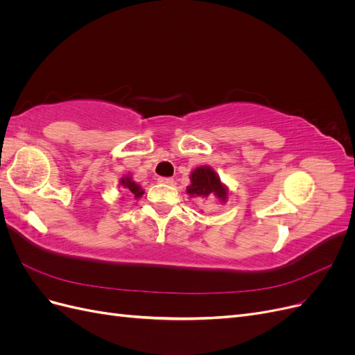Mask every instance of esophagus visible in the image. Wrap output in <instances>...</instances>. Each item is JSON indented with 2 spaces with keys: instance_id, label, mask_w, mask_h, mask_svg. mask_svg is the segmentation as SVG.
Wrapping results in <instances>:
<instances>
[{
  "instance_id": "34e87169",
  "label": "esophagus",
  "mask_w": 355,
  "mask_h": 355,
  "mask_svg": "<svg viewBox=\"0 0 355 355\" xmlns=\"http://www.w3.org/2000/svg\"><path fill=\"white\" fill-rule=\"evenodd\" d=\"M158 182L159 184H164V185H173V179L171 178H158Z\"/></svg>"
}]
</instances>
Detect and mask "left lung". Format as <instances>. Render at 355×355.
I'll use <instances>...</instances> for the list:
<instances>
[{
  "instance_id": "1",
  "label": "left lung",
  "mask_w": 355,
  "mask_h": 355,
  "mask_svg": "<svg viewBox=\"0 0 355 355\" xmlns=\"http://www.w3.org/2000/svg\"><path fill=\"white\" fill-rule=\"evenodd\" d=\"M189 179H191V185L187 187V192L189 197H200V198L216 197L220 202H227L228 188L222 184L220 178L210 166L197 167L191 173Z\"/></svg>"
}]
</instances>
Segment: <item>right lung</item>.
<instances>
[{"label":"right lung","instance_id":"right-lung-1","mask_svg":"<svg viewBox=\"0 0 355 355\" xmlns=\"http://www.w3.org/2000/svg\"><path fill=\"white\" fill-rule=\"evenodd\" d=\"M120 185L124 187L125 189L130 191L132 194L135 196V198H141V197L144 196V192H145L141 185L136 184V182L133 180V178H132L130 175H127V176L121 178V179H120Z\"/></svg>","mask_w":355,"mask_h":355}]
</instances>
